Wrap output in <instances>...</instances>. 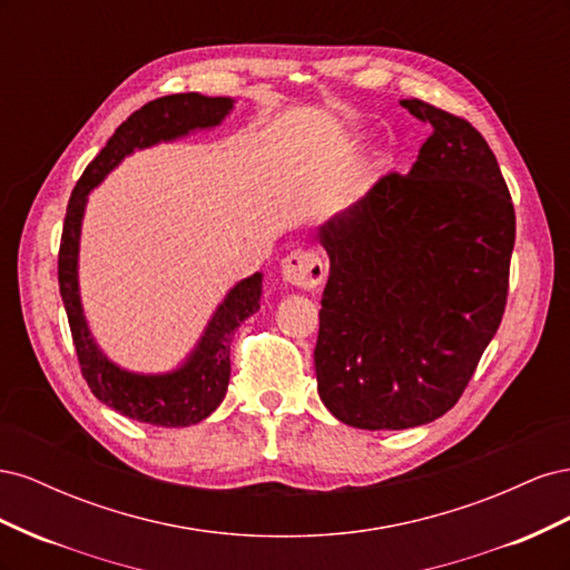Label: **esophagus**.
Returning a JSON list of instances; mask_svg holds the SVG:
<instances>
[{"label":"esophagus","instance_id":"34e87169","mask_svg":"<svg viewBox=\"0 0 570 570\" xmlns=\"http://www.w3.org/2000/svg\"><path fill=\"white\" fill-rule=\"evenodd\" d=\"M281 273L285 283L302 289H314L325 278V266L314 249H295L281 262Z\"/></svg>","mask_w":570,"mask_h":570}]
</instances>
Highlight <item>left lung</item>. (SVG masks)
Instances as JSON below:
<instances>
[{
  "label": "left lung",
  "instance_id": "left-lung-1",
  "mask_svg": "<svg viewBox=\"0 0 570 570\" xmlns=\"http://www.w3.org/2000/svg\"><path fill=\"white\" fill-rule=\"evenodd\" d=\"M402 107L433 126L416 164L318 230L331 256L318 394L361 430L416 428L459 402L502 323L515 243L513 202L485 137L428 101Z\"/></svg>",
  "mask_w": 570,
  "mask_h": 570
}]
</instances>
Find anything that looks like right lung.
<instances>
[{
  "mask_svg": "<svg viewBox=\"0 0 570 570\" xmlns=\"http://www.w3.org/2000/svg\"><path fill=\"white\" fill-rule=\"evenodd\" d=\"M233 109L230 97H204L197 92L168 95L149 101L124 120L109 137L107 147L85 168L66 206L61 247H59V292L66 306L68 325L76 344L82 377L92 394L124 416L161 425L185 428L209 416L223 402L230 381V342L245 318L258 312L262 273L239 281L220 302L214 318L187 356L185 364L164 375H140L118 368L101 354L82 316L78 295V245L80 223L90 189L97 187L111 168L135 149L168 142L199 128H214Z\"/></svg>",
  "mask_w": 570,
  "mask_h": 570,
  "instance_id": "obj_1",
  "label": "right lung"
}]
</instances>
